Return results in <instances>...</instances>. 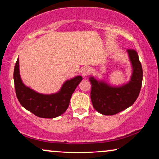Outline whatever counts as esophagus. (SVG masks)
I'll return each mask as SVG.
<instances>
[{"instance_id":"obj_1","label":"esophagus","mask_w":159,"mask_h":159,"mask_svg":"<svg viewBox=\"0 0 159 159\" xmlns=\"http://www.w3.org/2000/svg\"><path fill=\"white\" fill-rule=\"evenodd\" d=\"M90 71V68L88 66H85L83 67V68L81 69V74L83 76H87V75L88 74V73H89Z\"/></svg>"}]
</instances>
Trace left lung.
I'll return each instance as SVG.
<instances>
[{
    "label": "left lung",
    "mask_w": 159,
    "mask_h": 159,
    "mask_svg": "<svg viewBox=\"0 0 159 159\" xmlns=\"http://www.w3.org/2000/svg\"><path fill=\"white\" fill-rule=\"evenodd\" d=\"M127 52L132 66V75L128 83L116 86L93 76L89 77L93 107L103 115H114L128 109L140 92L143 74L138 55L134 50H127Z\"/></svg>",
    "instance_id": "obj_1"
}]
</instances>
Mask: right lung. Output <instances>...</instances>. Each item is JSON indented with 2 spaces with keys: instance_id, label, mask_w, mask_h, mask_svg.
<instances>
[{
  "instance_id": "right-lung-1",
  "label": "right lung",
  "mask_w": 159,
  "mask_h": 159,
  "mask_svg": "<svg viewBox=\"0 0 159 159\" xmlns=\"http://www.w3.org/2000/svg\"><path fill=\"white\" fill-rule=\"evenodd\" d=\"M14 82L16 95L24 108L40 118H53L60 116L66 111L70 99L78 85L81 82V76L66 80L58 92L42 94L24 84L21 79L19 58L14 69Z\"/></svg>"
}]
</instances>
